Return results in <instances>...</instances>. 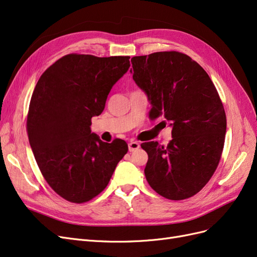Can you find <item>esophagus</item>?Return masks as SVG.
<instances>
[{"label": "esophagus", "instance_id": "1", "mask_svg": "<svg viewBox=\"0 0 257 257\" xmlns=\"http://www.w3.org/2000/svg\"><path fill=\"white\" fill-rule=\"evenodd\" d=\"M139 147H141V145H139V143H137V142H131V143L128 144V151H130V152H133V151L137 150Z\"/></svg>", "mask_w": 257, "mask_h": 257}]
</instances>
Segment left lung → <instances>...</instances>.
I'll return each instance as SVG.
<instances>
[{
	"mask_svg": "<svg viewBox=\"0 0 257 257\" xmlns=\"http://www.w3.org/2000/svg\"><path fill=\"white\" fill-rule=\"evenodd\" d=\"M133 79L152 105L150 118L164 115L173 139L142 144L145 176L161 196L181 200L208 183L222 155L226 114L213 82L197 62L178 51L133 57Z\"/></svg>",
	"mask_w": 257,
	"mask_h": 257,
	"instance_id": "left-lung-1",
	"label": "left lung"
}]
</instances>
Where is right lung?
Masks as SVG:
<instances>
[{"instance_id":"add662e5","label":"right lung","mask_w":257,"mask_h":257,"mask_svg":"<svg viewBox=\"0 0 257 257\" xmlns=\"http://www.w3.org/2000/svg\"><path fill=\"white\" fill-rule=\"evenodd\" d=\"M130 66V57L71 53L36 83L27 120L30 146L45 180L71 203H85L103 192L128 150L122 139L102 142L90 126Z\"/></svg>"}]
</instances>
